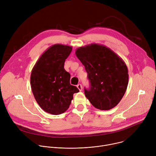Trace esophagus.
Segmentation results:
<instances>
[{
    "label": "esophagus",
    "mask_w": 156,
    "mask_h": 156,
    "mask_svg": "<svg viewBox=\"0 0 156 156\" xmlns=\"http://www.w3.org/2000/svg\"><path fill=\"white\" fill-rule=\"evenodd\" d=\"M77 87H78V90H79L80 91L82 90V85H81V84H78L77 85Z\"/></svg>",
    "instance_id": "obj_1"
}]
</instances>
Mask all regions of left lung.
Segmentation results:
<instances>
[{"instance_id": "8db88e82", "label": "left lung", "mask_w": 156, "mask_h": 156, "mask_svg": "<svg viewBox=\"0 0 156 156\" xmlns=\"http://www.w3.org/2000/svg\"><path fill=\"white\" fill-rule=\"evenodd\" d=\"M75 54L84 66L90 82V88L84 89L86 98L99 110L115 107L128 83V71L122 58L108 48L98 44L79 48Z\"/></svg>"}]
</instances>
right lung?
<instances>
[{
  "label": "right lung",
  "instance_id": "obj_1",
  "mask_svg": "<svg viewBox=\"0 0 156 156\" xmlns=\"http://www.w3.org/2000/svg\"><path fill=\"white\" fill-rule=\"evenodd\" d=\"M72 48L54 44L44 52L31 71L30 81L33 94L45 112L59 115L67 110L78 89L70 83V75L64 69L65 59Z\"/></svg>",
  "mask_w": 156,
  "mask_h": 156
}]
</instances>
